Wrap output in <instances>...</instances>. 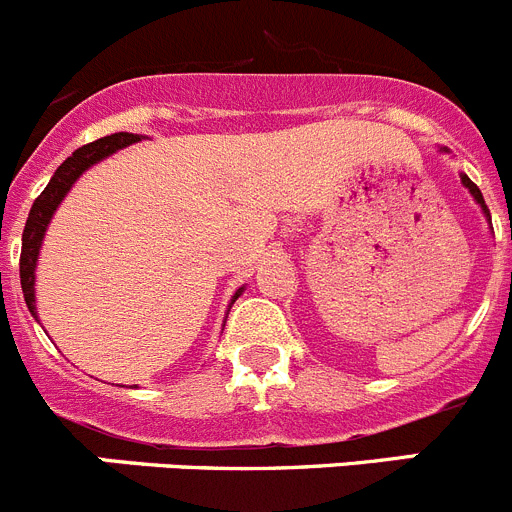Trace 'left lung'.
<instances>
[{"mask_svg": "<svg viewBox=\"0 0 512 512\" xmlns=\"http://www.w3.org/2000/svg\"><path fill=\"white\" fill-rule=\"evenodd\" d=\"M462 184H465V186H467V189H470V194H472V197H475V199H477V204H480V207H482V209H485V214H487V207H485V199H482V194H480V189H477V184H475V181H472V179H467V176H465V174H462ZM487 217H490V214H487Z\"/></svg>", "mask_w": 512, "mask_h": 512, "instance_id": "left-lung-1", "label": "left lung"}]
</instances>
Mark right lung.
<instances>
[{
  "label": "right lung",
  "mask_w": 512,
  "mask_h": 512,
  "mask_svg": "<svg viewBox=\"0 0 512 512\" xmlns=\"http://www.w3.org/2000/svg\"><path fill=\"white\" fill-rule=\"evenodd\" d=\"M136 133H111V136H103L98 141L88 143V146H80L73 156L62 161L57 166V171L52 174L50 184L45 186L40 197L35 199L30 209V217H27L25 232H22V255H19V280H22V293H25V303L30 308V313L37 318L35 310V265H37V252H40L42 237H45V229L50 224L52 212L57 209V204L62 202V197L68 194L70 186L75 184L80 174H83L88 166L98 164L100 159L111 156L113 151L123 146H131L136 143ZM242 293V290H240ZM237 293V295H240ZM234 295V300H237Z\"/></svg>",
  "instance_id": "obj_1"
}]
</instances>
